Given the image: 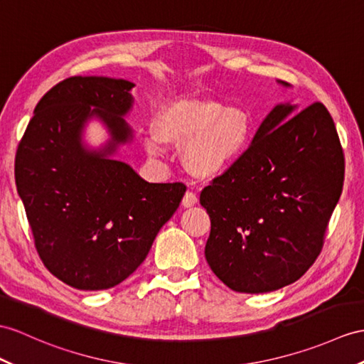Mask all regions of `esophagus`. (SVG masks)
I'll use <instances>...</instances> for the list:
<instances>
[{"mask_svg": "<svg viewBox=\"0 0 364 364\" xmlns=\"http://www.w3.org/2000/svg\"><path fill=\"white\" fill-rule=\"evenodd\" d=\"M196 203H198V196H196V194H194L193 191L185 193V196L182 199V207L183 208H190L193 205H196Z\"/></svg>", "mask_w": 364, "mask_h": 364, "instance_id": "34e87169", "label": "esophagus"}]
</instances>
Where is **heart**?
<instances>
[{"label":"heart","instance_id":"b5f03b06","mask_svg":"<svg viewBox=\"0 0 364 364\" xmlns=\"http://www.w3.org/2000/svg\"><path fill=\"white\" fill-rule=\"evenodd\" d=\"M255 134V122L242 106H225L210 99H177L161 106L153 132L145 139L146 153L157 156L164 146L182 148L188 173L210 181L230 170Z\"/></svg>","mask_w":364,"mask_h":364}]
</instances>
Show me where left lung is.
<instances>
[{"label": "left lung", "mask_w": 364, "mask_h": 364, "mask_svg": "<svg viewBox=\"0 0 364 364\" xmlns=\"http://www.w3.org/2000/svg\"><path fill=\"white\" fill-rule=\"evenodd\" d=\"M298 109L274 106L245 154L200 193L211 220L207 262L241 294L273 291L303 277L340 199L344 154L333 119L320 102Z\"/></svg>", "instance_id": "1"}]
</instances>
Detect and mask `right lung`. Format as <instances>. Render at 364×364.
<instances>
[{"label":"right lung","instance_id":"right-lung-1","mask_svg":"<svg viewBox=\"0 0 364 364\" xmlns=\"http://www.w3.org/2000/svg\"><path fill=\"white\" fill-rule=\"evenodd\" d=\"M134 83L70 77L35 106L16 149L15 182L46 269L78 290L120 284L145 261L159 230L183 198V183H149L120 161L132 140L123 119ZM100 119L110 140L99 150L82 141L85 123Z\"/></svg>","mask_w":364,"mask_h":364}]
</instances>
